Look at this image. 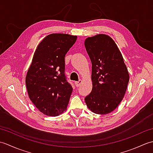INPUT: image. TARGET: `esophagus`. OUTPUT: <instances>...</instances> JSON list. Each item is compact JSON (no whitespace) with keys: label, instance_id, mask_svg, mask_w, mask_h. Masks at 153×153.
<instances>
[{"label":"esophagus","instance_id":"obj_1","mask_svg":"<svg viewBox=\"0 0 153 153\" xmlns=\"http://www.w3.org/2000/svg\"><path fill=\"white\" fill-rule=\"evenodd\" d=\"M82 83V80H79L78 82H75V85H76V87H79Z\"/></svg>","mask_w":153,"mask_h":153}]
</instances>
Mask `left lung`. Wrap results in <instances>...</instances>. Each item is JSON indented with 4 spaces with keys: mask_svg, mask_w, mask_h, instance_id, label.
<instances>
[{
    "mask_svg": "<svg viewBox=\"0 0 153 153\" xmlns=\"http://www.w3.org/2000/svg\"><path fill=\"white\" fill-rule=\"evenodd\" d=\"M85 47L91 61L93 88L85 98L88 108L107 114L121 102L129 76L121 52L112 39L105 34L86 38Z\"/></svg>",
    "mask_w": 153,
    "mask_h": 153,
    "instance_id": "8db88e82",
    "label": "left lung"
}]
</instances>
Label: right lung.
<instances>
[{
	"mask_svg": "<svg viewBox=\"0 0 153 153\" xmlns=\"http://www.w3.org/2000/svg\"><path fill=\"white\" fill-rule=\"evenodd\" d=\"M76 35L52 33L36 48L25 77L29 97L45 115L59 116L67 110L72 87L64 74L65 56Z\"/></svg>",
	"mask_w": 153,
	"mask_h": 153,
	"instance_id": "obj_1",
	"label": "right lung"
}]
</instances>
